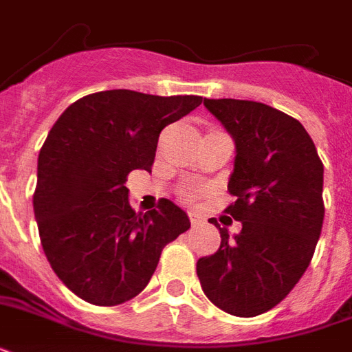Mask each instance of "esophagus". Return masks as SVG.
Wrapping results in <instances>:
<instances>
[{"label": "esophagus", "instance_id": "1", "mask_svg": "<svg viewBox=\"0 0 352 352\" xmlns=\"http://www.w3.org/2000/svg\"><path fill=\"white\" fill-rule=\"evenodd\" d=\"M188 215H190V223H192V226H199L204 223V219L197 214V212H190Z\"/></svg>", "mask_w": 352, "mask_h": 352}]
</instances>
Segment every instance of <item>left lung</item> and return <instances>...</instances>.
<instances>
[{
    "instance_id": "left-lung-1",
    "label": "left lung",
    "mask_w": 352,
    "mask_h": 352,
    "mask_svg": "<svg viewBox=\"0 0 352 352\" xmlns=\"http://www.w3.org/2000/svg\"><path fill=\"white\" fill-rule=\"evenodd\" d=\"M235 140L225 214L241 221L234 237L219 226V250L197 261L204 294L221 311L252 318L294 289L322 234L323 162L296 118L252 100L204 98Z\"/></svg>"
}]
</instances>
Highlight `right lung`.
Segmentation results:
<instances>
[{
	"label": "right lung",
	"instance_id": "add662e5",
	"mask_svg": "<svg viewBox=\"0 0 352 352\" xmlns=\"http://www.w3.org/2000/svg\"><path fill=\"white\" fill-rule=\"evenodd\" d=\"M201 102L100 91L71 104L47 135L32 195L40 241L62 283L87 303L115 307L140 294L162 248L190 228L168 199L135 214L126 181L151 171L160 131Z\"/></svg>",
	"mask_w": 352,
	"mask_h": 352
}]
</instances>
